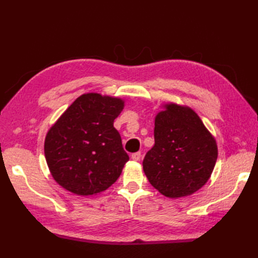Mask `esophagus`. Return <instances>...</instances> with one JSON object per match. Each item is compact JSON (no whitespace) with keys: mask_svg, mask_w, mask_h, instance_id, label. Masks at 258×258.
<instances>
[{"mask_svg":"<svg viewBox=\"0 0 258 258\" xmlns=\"http://www.w3.org/2000/svg\"><path fill=\"white\" fill-rule=\"evenodd\" d=\"M140 158H141V152H136V153H133L132 154V160L133 161H140Z\"/></svg>","mask_w":258,"mask_h":258,"instance_id":"34e87169","label":"esophagus"}]
</instances>
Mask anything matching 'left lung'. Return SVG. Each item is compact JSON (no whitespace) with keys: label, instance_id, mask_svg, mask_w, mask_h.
I'll use <instances>...</instances> for the list:
<instances>
[{"label":"left lung","instance_id":"8db88e82","mask_svg":"<svg viewBox=\"0 0 258 258\" xmlns=\"http://www.w3.org/2000/svg\"><path fill=\"white\" fill-rule=\"evenodd\" d=\"M155 116V144L143 169L149 182L169 199L188 196L210 179L217 144L199 115L188 106L168 103Z\"/></svg>","mask_w":258,"mask_h":258}]
</instances>
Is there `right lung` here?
Wrapping results in <instances>:
<instances>
[{"label":"right lung","mask_w":258,"mask_h":258,"mask_svg":"<svg viewBox=\"0 0 258 258\" xmlns=\"http://www.w3.org/2000/svg\"><path fill=\"white\" fill-rule=\"evenodd\" d=\"M122 98L86 93L71 104L48 130L44 154L53 178L76 195L107 189L130 157L114 127Z\"/></svg>","instance_id":"1"}]
</instances>
